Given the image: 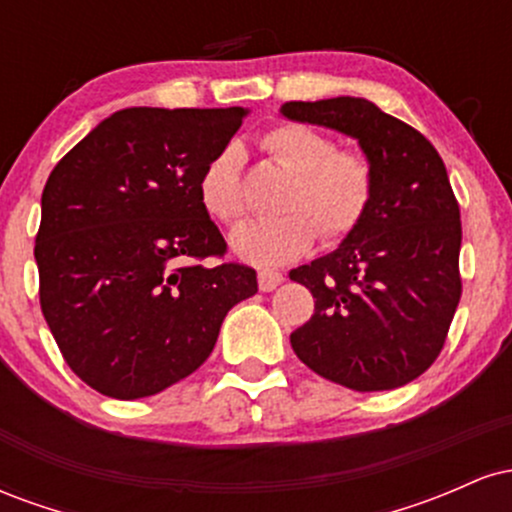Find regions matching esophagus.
<instances>
[{
  "label": "esophagus",
  "instance_id": "1",
  "mask_svg": "<svg viewBox=\"0 0 512 512\" xmlns=\"http://www.w3.org/2000/svg\"><path fill=\"white\" fill-rule=\"evenodd\" d=\"M284 281V274L281 272H274V269H262L260 274H257V284H260V291H274L276 286Z\"/></svg>",
  "mask_w": 512,
  "mask_h": 512
}]
</instances>
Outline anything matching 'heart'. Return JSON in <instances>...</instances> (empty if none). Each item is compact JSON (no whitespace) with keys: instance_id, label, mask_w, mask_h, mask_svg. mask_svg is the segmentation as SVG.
I'll use <instances>...</instances> for the list:
<instances>
[{"instance_id":"obj_1","label":"heart","mask_w":512,"mask_h":512,"mask_svg":"<svg viewBox=\"0 0 512 512\" xmlns=\"http://www.w3.org/2000/svg\"><path fill=\"white\" fill-rule=\"evenodd\" d=\"M269 158L291 173L281 195V214L240 223L231 248L257 267H279L305 255L317 238L327 243L354 236L375 199V163L366 151L342 146L330 134L281 122L262 137ZM199 202L211 219L233 226L245 216L243 149L226 144L211 156L197 182Z\"/></svg>"}]
</instances>
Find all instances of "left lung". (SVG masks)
Segmentation results:
<instances>
[{
    "label": "left lung",
    "instance_id": "left-lung-1",
    "mask_svg": "<svg viewBox=\"0 0 512 512\" xmlns=\"http://www.w3.org/2000/svg\"><path fill=\"white\" fill-rule=\"evenodd\" d=\"M281 113L358 139L378 175L354 236L291 269L315 298L313 317L291 334L293 351L349 390L407 385L443 351L462 296L460 204L443 158L424 134L366 98L291 101Z\"/></svg>",
    "mask_w": 512,
    "mask_h": 512
}]
</instances>
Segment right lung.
<instances>
[{
	"mask_svg": "<svg viewBox=\"0 0 512 512\" xmlns=\"http://www.w3.org/2000/svg\"><path fill=\"white\" fill-rule=\"evenodd\" d=\"M248 110L127 108L52 168L40 199V310L67 366L115 399L156 395L207 361L248 264L199 202L197 182ZM214 256L219 265H202Z\"/></svg>",
	"mask_w": 512,
	"mask_h": 512,
	"instance_id": "right-lung-1",
	"label": "right lung"
}]
</instances>
